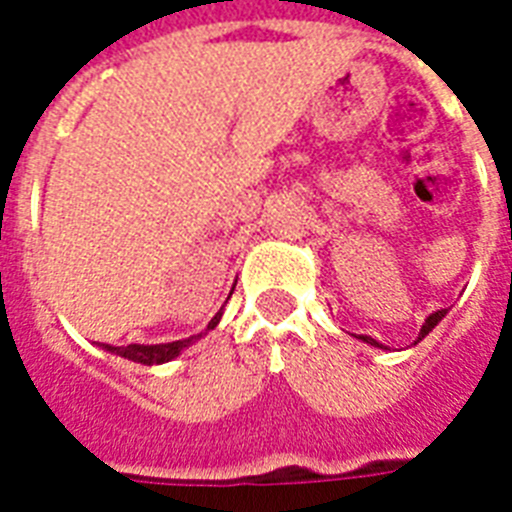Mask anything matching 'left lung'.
Returning a JSON list of instances; mask_svg holds the SVG:
<instances>
[{
  "label": "left lung",
  "mask_w": 512,
  "mask_h": 512,
  "mask_svg": "<svg viewBox=\"0 0 512 512\" xmlns=\"http://www.w3.org/2000/svg\"><path fill=\"white\" fill-rule=\"evenodd\" d=\"M444 316H446V308H444V311H436V313H430L428 319H425V324H422V329H420V337H417V340H422V337L428 335L430 329L436 327L438 321L444 319ZM361 340H364V342H372V345H377V348H382L380 342H374V340H372V337H366V335H361Z\"/></svg>",
  "instance_id": "obj_1"
}]
</instances>
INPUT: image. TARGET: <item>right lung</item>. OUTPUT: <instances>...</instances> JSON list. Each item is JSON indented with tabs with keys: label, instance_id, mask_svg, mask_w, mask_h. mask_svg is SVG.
<instances>
[{
	"label": "right lung",
	"instance_id": "obj_1",
	"mask_svg": "<svg viewBox=\"0 0 512 512\" xmlns=\"http://www.w3.org/2000/svg\"><path fill=\"white\" fill-rule=\"evenodd\" d=\"M223 313H217L215 319L209 321L207 329H215L217 321H220ZM201 337V335H199ZM196 337H188V340H177V342H164V345H124V348H114V345H106V350L116 353V356L130 358L135 364H164V361H172L175 356H180V350L188 348Z\"/></svg>",
	"mask_w": 512,
	"mask_h": 512
}]
</instances>
